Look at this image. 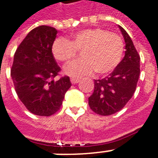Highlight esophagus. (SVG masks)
<instances>
[{
	"instance_id": "esophagus-1",
	"label": "esophagus",
	"mask_w": 158,
	"mask_h": 158,
	"mask_svg": "<svg viewBox=\"0 0 158 158\" xmlns=\"http://www.w3.org/2000/svg\"><path fill=\"white\" fill-rule=\"evenodd\" d=\"M70 82H71L72 84H76V83H78L79 82V79H75V78H71V79H70Z\"/></svg>"
}]
</instances>
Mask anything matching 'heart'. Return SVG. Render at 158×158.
Returning <instances> with one entry per match:
<instances>
[{"instance_id":"obj_1","label":"heart","mask_w":158,"mask_h":158,"mask_svg":"<svg viewBox=\"0 0 158 158\" xmlns=\"http://www.w3.org/2000/svg\"><path fill=\"white\" fill-rule=\"evenodd\" d=\"M81 51L82 59L70 61L64 66V73L73 78L91 75L109 74L121 61L123 41L118 35L101 28L79 31L70 40L57 38L52 43V52L59 61H68Z\"/></svg>"}]
</instances>
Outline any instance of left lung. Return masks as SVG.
Returning <instances> with one entry per match:
<instances>
[{
	"mask_svg": "<svg viewBox=\"0 0 158 158\" xmlns=\"http://www.w3.org/2000/svg\"><path fill=\"white\" fill-rule=\"evenodd\" d=\"M125 40V56L106 78L94 79V92L88 97L91 110L102 116L118 112L132 97L139 76V56L127 32L118 26Z\"/></svg>",
	"mask_w": 158,
	"mask_h": 158,
	"instance_id": "left-lung-1",
	"label": "left lung"
}]
</instances>
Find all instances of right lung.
<instances>
[{"label":"right lung","instance_id":"1","mask_svg":"<svg viewBox=\"0 0 158 158\" xmlns=\"http://www.w3.org/2000/svg\"><path fill=\"white\" fill-rule=\"evenodd\" d=\"M57 32L48 26L31 31L17 48L11 68L18 97L31 113L39 116L58 111L71 86L68 76L54 80L61 70L52 52Z\"/></svg>","mask_w":158,"mask_h":158}]
</instances>
